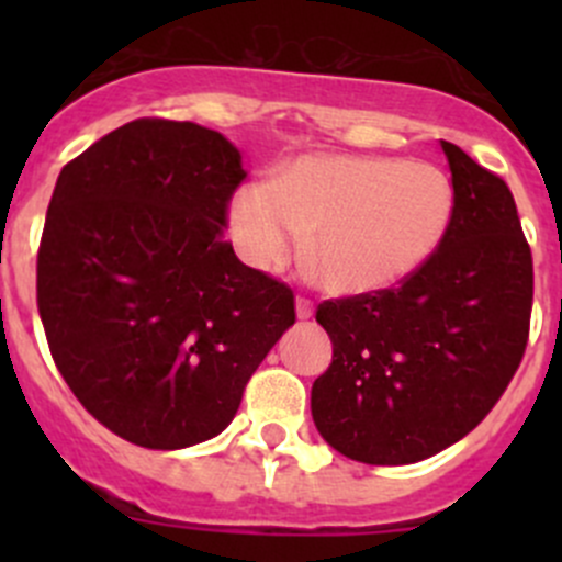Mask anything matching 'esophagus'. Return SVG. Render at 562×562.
Segmentation results:
<instances>
[{"instance_id": "34e87169", "label": "esophagus", "mask_w": 562, "mask_h": 562, "mask_svg": "<svg viewBox=\"0 0 562 562\" xmlns=\"http://www.w3.org/2000/svg\"><path fill=\"white\" fill-rule=\"evenodd\" d=\"M296 315L299 321H310L313 317V302L307 296H296Z\"/></svg>"}]
</instances>
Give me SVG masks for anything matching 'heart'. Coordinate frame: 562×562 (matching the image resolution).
<instances>
[{
  "mask_svg": "<svg viewBox=\"0 0 562 562\" xmlns=\"http://www.w3.org/2000/svg\"><path fill=\"white\" fill-rule=\"evenodd\" d=\"M454 217V187L429 162L304 155L269 184H247L228 206V231L252 269H280L299 252L323 288L367 296L402 285L438 252Z\"/></svg>",
  "mask_w": 562,
  "mask_h": 562,
  "instance_id": "b5f03b06",
  "label": "heart"
}]
</instances>
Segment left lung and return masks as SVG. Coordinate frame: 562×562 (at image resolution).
<instances>
[{"instance_id":"8db88e82","label":"left lung","mask_w":562,"mask_h":562,"mask_svg":"<svg viewBox=\"0 0 562 562\" xmlns=\"http://www.w3.org/2000/svg\"><path fill=\"white\" fill-rule=\"evenodd\" d=\"M454 217L438 252L402 285L331 299L315 321L331 337L313 383L317 432L367 464H411L484 422L527 348L532 255L512 190L440 140Z\"/></svg>"}]
</instances>
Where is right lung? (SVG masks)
Masks as SVG:
<instances>
[{
    "mask_svg": "<svg viewBox=\"0 0 562 562\" xmlns=\"http://www.w3.org/2000/svg\"><path fill=\"white\" fill-rule=\"evenodd\" d=\"M245 176L214 130L135 119L56 179L37 249L45 339L78 402L130 443L223 432L296 323L291 288L223 239Z\"/></svg>",
    "mask_w": 562,
    "mask_h": 562,
    "instance_id": "1",
    "label": "right lung"
}]
</instances>
